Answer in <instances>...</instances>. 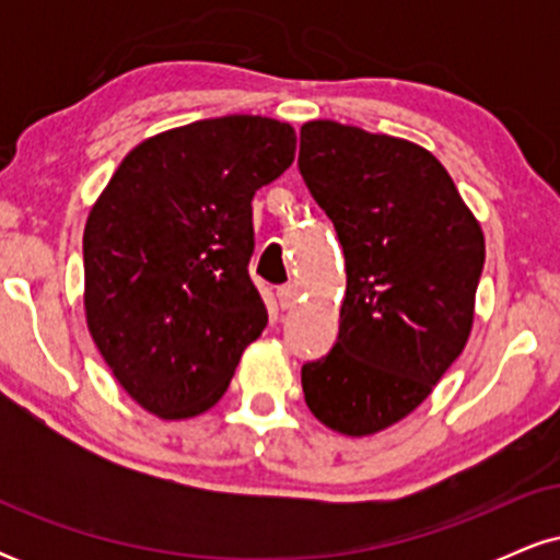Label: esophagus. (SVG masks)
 <instances>
[{
	"instance_id": "obj_1",
	"label": "esophagus",
	"mask_w": 560,
	"mask_h": 560,
	"mask_svg": "<svg viewBox=\"0 0 560 560\" xmlns=\"http://www.w3.org/2000/svg\"><path fill=\"white\" fill-rule=\"evenodd\" d=\"M279 305L284 307V311H292V307H298L300 302V289L294 284H287V287H279Z\"/></svg>"
}]
</instances>
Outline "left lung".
<instances>
[{
	"mask_svg": "<svg viewBox=\"0 0 560 560\" xmlns=\"http://www.w3.org/2000/svg\"><path fill=\"white\" fill-rule=\"evenodd\" d=\"M298 165L347 268L337 345L302 365V392L320 423L369 436L413 413L464 352L485 234L440 160L408 139L311 120Z\"/></svg>",
	"mask_w": 560,
	"mask_h": 560,
	"instance_id": "left-lung-1",
	"label": "left lung"
}]
</instances>
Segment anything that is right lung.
Segmentation results:
<instances>
[{"mask_svg": "<svg viewBox=\"0 0 560 560\" xmlns=\"http://www.w3.org/2000/svg\"><path fill=\"white\" fill-rule=\"evenodd\" d=\"M289 124L195 120L124 158L83 229V307L96 350L165 421L221 400L268 311L249 279L253 197L294 160Z\"/></svg>", "mask_w": 560, "mask_h": 560, "instance_id": "obj_1", "label": "right lung"}]
</instances>
